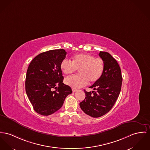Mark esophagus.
<instances>
[{"label": "esophagus", "mask_w": 150, "mask_h": 150, "mask_svg": "<svg viewBox=\"0 0 150 150\" xmlns=\"http://www.w3.org/2000/svg\"><path fill=\"white\" fill-rule=\"evenodd\" d=\"M77 89H74V88H72V91H73V92H76V91H77Z\"/></svg>", "instance_id": "esophagus-1"}]
</instances>
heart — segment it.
<instances>
[{
  "instance_id": "heart-1",
  "label": "heart",
  "mask_w": 150,
  "mask_h": 150,
  "mask_svg": "<svg viewBox=\"0 0 150 150\" xmlns=\"http://www.w3.org/2000/svg\"><path fill=\"white\" fill-rule=\"evenodd\" d=\"M104 62L100 58L86 53L74 55L72 61L64 59L60 64L62 73L69 74L79 69V74L65 78V83L73 88H80L88 84L97 82L101 78L104 71Z\"/></svg>"
}]
</instances>
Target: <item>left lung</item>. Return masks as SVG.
I'll use <instances>...</instances> for the list:
<instances>
[{"instance_id":"1","label":"left lung","mask_w":150,"mask_h":150,"mask_svg":"<svg viewBox=\"0 0 150 150\" xmlns=\"http://www.w3.org/2000/svg\"><path fill=\"white\" fill-rule=\"evenodd\" d=\"M100 57L105 68L101 78L89 88L96 91L84 90L86 97L80 102L82 110L93 118L100 117L110 111L121 90L122 77L120 65L110 53L100 51Z\"/></svg>"}]
</instances>
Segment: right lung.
<instances>
[{"label": "right lung", "instance_id": "right-lung-1", "mask_svg": "<svg viewBox=\"0 0 150 150\" xmlns=\"http://www.w3.org/2000/svg\"><path fill=\"white\" fill-rule=\"evenodd\" d=\"M67 52L63 49L42 52L30 62L25 79V91L34 110L49 115L59 110L65 98L72 93L62 82L61 62Z\"/></svg>", "mask_w": 150, "mask_h": 150}]
</instances>
